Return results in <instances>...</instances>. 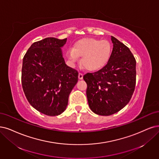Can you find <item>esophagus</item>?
Segmentation results:
<instances>
[{
  "instance_id": "esophagus-1",
  "label": "esophagus",
  "mask_w": 159,
  "mask_h": 159,
  "mask_svg": "<svg viewBox=\"0 0 159 159\" xmlns=\"http://www.w3.org/2000/svg\"><path fill=\"white\" fill-rule=\"evenodd\" d=\"M83 79V73H79V80H82Z\"/></svg>"
}]
</instances>
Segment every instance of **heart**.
I'll return each instance as SVG.
<instances>
[{
	"label": "heart",
	"mask_w": 159,
	"mask_h": 159,
	"mask_svg": "<svg viewBox=\"0 0 159 159\" xmlns=\"http://www.w3.org/2000/svg\"><path fill=\"white\" fill-rule=\"evenodd\" d=\"M111 54V44L106 40L93 38L80 39L67 52V56L72 63L81 58V64L90 71L101 69L107 63Z\"/></svg>",
	"instance_id": "obj_1"
}]
</instances>
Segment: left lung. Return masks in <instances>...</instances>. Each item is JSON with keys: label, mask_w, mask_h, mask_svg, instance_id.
I'll return each mask as SVG.
<instances>
[{"label": "left lung", "mask_w": 159, "mask_h": 159, "mask_svg": "<svg viewBox=\"0 0 159 159\" xmlns=\"http://www.w3.org/2000/svg\"><path fill=\"white\" fill-rule=\"evenodd\" d=\"M112 53L107 65L98 71L84 75L86 96L93 113L109 116L130 102L136 80V61L126 46L111 36Z\"/></svg>", "instance_id": "8db88e82"}]
</instances>
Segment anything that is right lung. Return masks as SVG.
<instances>
[{
    "label": "right lung",
    "mask_w": 159,
    "mask_h": 159,
    "mask_svg": "<svg viewBox=\"0 0 159 159\" xmlns=\"http://www.w3.org/2000/svg\"><path fill=\"white\" fill-rule=\"evenodd\" d=\"M67 42L48 37L34 43L23 59L21 83L31 106L48 116L66 110L70 92L78 82L77 70L68 67L61 48Z\"/></svg>",
    "instance_id": "obj_1"
}]
</instances>
